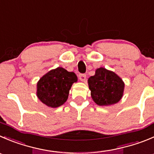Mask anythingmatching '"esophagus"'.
Segmentation results:
<instances>
[{
  "mask_svg": "<svg viewBox=\"0 0 154 154\" xmlns=\"http://www.w3.org/2000/svg\"><path fill=\"white\" fill-rule=\"evenodd\" d=\"M79 79H80L81 81L84 82L86 80V74H79Z\"/></svg>",
  "mask_w": 154,
  "mask_h": 154,
  "instance_id": "obj_1",
  "label": "esophagus"
}]
</instances>
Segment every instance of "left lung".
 <instances>
[{
  "mask_svg": "<svg viewBox=\"0 0 154 154\" xmlns=\"http://www.w3.org/2000/svg\"><path fill=\"white\" fill-rule=\"evenodd\" d=\"M91 96L100 106L116 104L121 99L124 90V83L113 71L104 68L95 71V74L88 80Z\"/></svg>",
  "mask_w": 154,
  "mask_h": 154,
  "instance_id": "obj_1",
  "label": "left lung"
}]
</instances>
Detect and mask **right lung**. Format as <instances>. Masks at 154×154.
Here are the masks:
<instances>
[{"label": "right lung", "mask_w": 154, "mask_h": 154, "mask_svg": "<svg viewBox=\"0 0 154 154\" xmlns=\"http://www.w3.org/2000/svg\"><path fill=\"white\" fill-rule=\"evenodd\" d=\"M77 77L63 68L49 71L37 83V95L46 105L57 107L67 101L69 90Z\"/></svg>", "instance_id": "obj_1"}]
</instances>
